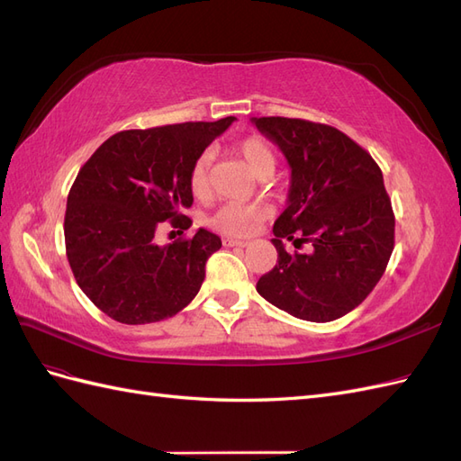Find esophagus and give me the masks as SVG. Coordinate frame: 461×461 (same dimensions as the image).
<instances>
[{
	"instance_id": "esophagus-1",
	"label": "esophagus",
	"mask_w": 461,
	"mask_h": 461,
	"mask_svg": "<svg viewBox=\"0 0 461 461\" xmlns=\"http://www.w3.org/2000/svg\"><path fill=\"white\" fill-rule=\"evenodd\" d=\"M222 244L229 246V248H246L248 246L246 240H234V239H225V240H222Z\"/></svg>"
}]
</instances>
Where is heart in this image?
Returning <instances> with one entry per match:
<instances>
[{
	"label": "heart",
	"instance_id": "b5f03b06",
	"mask_svg": "<svg viewBox=\"0 0 461 461\" xmlns=\"http://www.w3.org/2000/svg\"><path fill=\"white\" fill-rule=\"evenodd\" d=\"M234 151L246 161L249 171L258 176H269L276 165V158L271 146L263 140L261 136H246L242 140L234 144ZM212 151H202L194 159L190 173H188V186L190 192L198 200H203L212 192V183H209V169H212ZM271 209L261 202L254 203H236L229 202L221 205L217 212L209 219L212 225L229 236H248L252 234L261 222L269 217Z\"/></svg>",
	"mask_w": 461,
	"mask_h": 461
}]
</instances>
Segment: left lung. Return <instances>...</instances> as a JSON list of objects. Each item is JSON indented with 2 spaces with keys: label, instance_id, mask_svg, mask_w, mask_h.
Returning a JSON list of instances; mask_svg holds the SVG:
<instances>
[{
  "label": "left lung",
  "instance_id": "1",
  "mask_svg": "<svg viewBox=\"0 0 461 461\" xmlns=\"http://www.w3.org/2000/svg\"><path fill=\"white\" fill-rule=\"evenodd\" d=\"M290 165L288 205L275 221L276 265L259 294L290 315L327 323L364 302L394 249V212L379 165L350 136L323 122L254 117ZM283 240L310 253L288 255Z\"/></svg>",
  "mask_w": 461,
  "mask_h": 461
}]
</instances>
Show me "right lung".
Returning a JSON list of instances; mask_svg holds the SVG:
<instances>
[{"label": "right lung", "mask_w": 461, "mask_h": 461, "mask_svg": "<svg viewBox=\"0 0 461 461\" xmlns=\"http://www.w3.org/2000/svg\"><path fill=\"white\" fill-rule=\"evenodd\" d=\"M234 117L121 131L80 167L67 198L65 249L82 292L111 319L144 325L176 315L198 294L217 234L156 244L163 221L185 230L190 167Z\"/></svg>", "instance_id": "1"}]
</instances>
